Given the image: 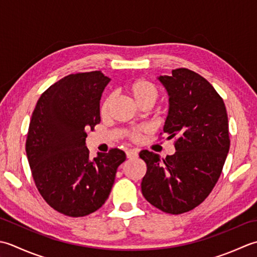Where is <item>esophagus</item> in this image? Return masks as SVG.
Here are the masks:
<instances>
[{
	"mask_svg": "<svg viewBox=\"0 0 257 257\" xmlns=\"http://www.w3.org/2000/svg\"><path fill=\"white\" fill-rule=\"evenodd\" d=\"M126 158L127 159H135L138 158V151L136 150H130L126 152Z\"/></svg>",
	"mask_w": 257,
	"mask_h": 257,
	"instance_id": "obj_1",
	"label": "esophagus"
}]
</instances>
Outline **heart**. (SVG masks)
<instances>
[{"label": "heart", "mask_w": 257, "mask_h": 257, "mask_svg": "<svg viewBox=\"0 0 257 257\" xmlns=\"http://www.w3.org/2000/svg\"><path fill=\"white\" fill-rule=\"evenodd\" d=\"M124 90L140 107H151L156 102V99H158L160 95L159 88L156 87L154 83H152L148 80H144V78H138V80L126 83L124 86ZM113 94H108V95H106L105 98L103 99L101 107H99V113H101L102 116H106L108 114L109 107H111L113 103ZM145 132V127H138L128 131L127 135L131 140L136 142V141L141 140L143 133Z\"/></svg>", "instance_id": "b5f03b06"}]
</instances>
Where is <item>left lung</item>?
I'll return each instance as SVG.
<instances>
[{"mask_svg":"<svg viewBox=\"0 0 257 257\" xmlns=\"http://www.w3.org/2000/svg\"><path fill=\"white\" fill-rule=\"evenodd\" d=\"M159 80L170 96L163 133L175 139L176 152L162 159L141 151L148 167L141 187L152 205L176 215L200 205L217 183L231 142L228 119L223 98L197 73L182 67Z\"/></svg>","mask_w":257,"mask_h":257,"instance_id":"left-lung-1","label":"left lung"}]
</instances>
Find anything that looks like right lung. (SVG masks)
I'll return each instance as SVG.
<instances>
[{
  "instance_id": "1",
  "label": "right lung",
  "mask_w": 257,
  "mask_h": 257,
  "mask_svg": "<svg viewBox=\"0 0 257 257\" xmlns=\"http://www.w3.org/2000/svg\"><path fill=\"white\" fill-rule=\"evenodd\" d=\"M109 78L99 71L63 77L46 90L31 118L25 151L36 187L49 205L71 217L97 211L126 160L112 149L91 159L87 131L101 122L99 99Z\"/></svg>"
}]
</instances>
